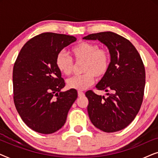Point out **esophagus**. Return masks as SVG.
I'll return each mask as SVG.
<instances>
[{"mask_svg":"<svg viewBox=\"0 0 158 158\" xmlns=\"http://www.w3.org/2000/svg\"><path fill=\"white\" fill-rule=\"evenodd\" d=\"M77 95H78L79 97H82V96H83L84 95H85V94H84V93L82 92V91H78V92H77Z\"/></svg>","mask_w":158,"mask_h":158,"instance_id":"esophagus-1","label":"esophagus"}]
</instances>
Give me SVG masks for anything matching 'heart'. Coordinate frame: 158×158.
<instances>
[{
  "label": "heart",
  "mask_w": 158,
  "mask_h": 158,
  "mask_svg": "<svg viewBox=\"0 0 158 158\" xmlns=\"http://www.w3.org/2000/svg\"><path fill=\"white\" fill-rule=\"evenodd\" d=\"M70 57L64 52H60L56 57V66L62 74L69 76L73 73L74 63L83 62V75H77L67 81L69 88L82 90L92 85L95 80L102 78L109 70L111 63V55L107 49L99 47L94 42L81 41L69 50Z\"/></svg>",
  "instance_id": "1"
}]
</instances>
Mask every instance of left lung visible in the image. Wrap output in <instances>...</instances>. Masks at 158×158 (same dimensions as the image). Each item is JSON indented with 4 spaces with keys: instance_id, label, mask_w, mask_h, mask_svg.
<instances>
[{
    "instance_id": "8db88e82",
    "label": "left lung",
    "mask_w": 158,
    "mask_h": 158,
    "mask_svg": "<svg viewBox=\"0 0 158 158\" xmlns=\"http://www.w3.org/2000/svg\"><path fill=\"white\" fill-rule=\"evenodd\" d=\"M83 39L100 41L111 55L109 70L96 86L108 96L91 90L85 93L90 119L105 132L122 130L135 119L143 101L145 69L142 58L128 40L114 32L90 34Z\"/></svg>"
}]
</instances>
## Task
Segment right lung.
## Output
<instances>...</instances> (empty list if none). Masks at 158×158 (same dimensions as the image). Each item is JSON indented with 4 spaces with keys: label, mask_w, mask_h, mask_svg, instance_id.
<instances>
[{
    "label": "right lung",
    "mask_w": 158,
    "mask_h": 158,
    "mask_svg": "<svg viewBox=\"0 0 158 158\" xmlns=\"http://www.w3.org/2000/svg\"><path fill=\"white\" fill-rule=\"evenodd\" d=\"M75 41L73 36L42 33L28 41L16 58L14 104L23 122L36 132L48 135L61 129L77 98L75 89L60 92L65 83L55 62L60 52Z\"/></svg>",
    "instance_id": "add662e5"
}]
</instances>
